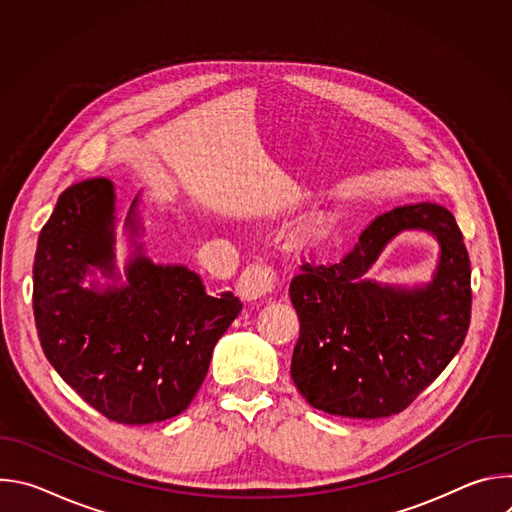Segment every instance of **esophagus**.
<instances>
[{"label": "esophagus", "mask_w": 512, "mask_h": 512, "mask_svg": "<svg viewBox=\"0 0 512 512\" xmlns=\"http://www.w3.org/2000/svg\"><path fill=\"white\" fill-rule=\"evenodd\" d=\"M277 283V271L267 263H251L239 277L237 291L247 302L261 300L269 296Z\"/></svg>", "instance_id": "esophagus-1"}]
</instances>
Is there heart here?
I'll list each match as a JSON object with an SVG mask.
<instances>
[{
    "label": "heart",
    "mask_w": 512,
    "mask_h": 512,
    "mask_svg": "<svg viewBox=\"0 0 512 512\" xmlns=\"http://www.w3.org/2000/svg\"><path fill=\"white\" fill-rule=\"evenodd\" d=\"M320 227H322V223H318V225H316V229H320Z\"/></svg>",
    "instance_id": "b5f03b06"
}]
</instances>
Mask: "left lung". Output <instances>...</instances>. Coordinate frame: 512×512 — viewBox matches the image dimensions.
Wrapping results in <instances>:
<instances>
[{
  "label": "left lung",
  "mask_w": 512,
  "mask_h": 512,
  "mask_svg": "<svg viewBox=\"0 0 512 512\" xmlns=\"http://www.w3.org/2000/svg\"><path fill=\"white\" fill-rule=\"evenodd\" d=\"M403 228L443 245L434 281L417 290L357 277ZM300 318L291 379L316 409L377 419L407 409L462 348L470 326V257L454 214L431 202L385 212L336 263L306 261L289 285Z\"/></svg>",
  "instance_id": "8db88e82"
}]
</instances>
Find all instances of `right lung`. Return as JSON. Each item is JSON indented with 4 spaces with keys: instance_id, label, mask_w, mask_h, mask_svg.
I'll return each instance as SVG.
<instances>
[{
    "instance_id": "add662e5",
    "label": "right lung",
    "mask_w": 512,
    "mask_h": 512,
    "mask_svg": "<svg viewBox=\"0 0 512 512\" xmlns=\"http://www.w3.org/2000/svg\"><path fill=\"white\" fill-rule=\"evenodd\" d=\"M113 200L105 178L58 196L34 255V320L46 358L93 409L125 425L156 423L190 405L243 304L231 291L208 296L182 265L141 255L125 287L83 289L89 265L113 267Z\"/></svg>"
}]
</instances>
